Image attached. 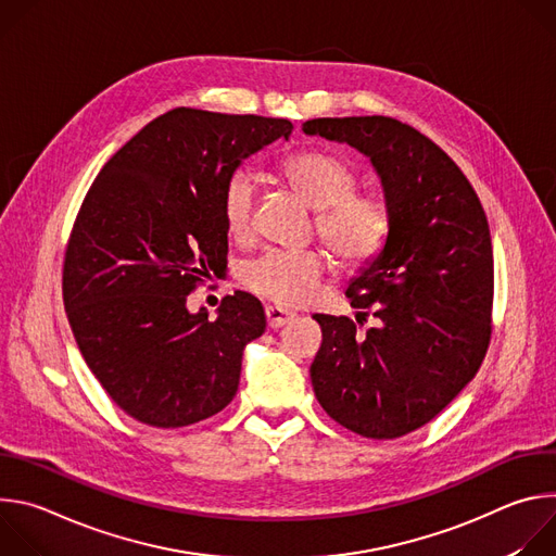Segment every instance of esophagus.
<instances>
[{
  "label": "esophagus",
  "instance_id": "esophagus-1",
  "mask_svg": "<svg viewBox=\"0 0 556 556\" xmlns=\"http://www.w3.org/2000/svg\"><path fill=\"white\" fill-rule=\"evenodd\" d=\"M266 319H268V326L273 330H277V328H283L286 324H290L294 319V312H290L286 307H279V305H268L266 307Z\"/></svg>",
  "mask_w": 556,
  "mask_h": 556
}]
</instances>
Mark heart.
Segmentation results:
<instances>
[{
    "label": "heart",
    "instance_id": "b5f03b06",
    "mask_svg": "<svg viewBox=\"0 0 556 556\" xmlns=\"http://www.w3.org/2000/svg\"><path fill=\"white\" fill-rule=\"evenodd\" d=\"M288 185L316 213L321 240L345 264H365L384 244L391 228V211L378 193L352 191L354 167L341 155L307 149L281 165ZM257 178L249 169L228 176L222 193L226 228L237 240L253 232ZM326 255L319 251H268L242 270V281L257 294L283 305L305 303L326 273Z\"/></svg>",
    "mask_w": 556,
    "mask_h": 556
}]
</instances>
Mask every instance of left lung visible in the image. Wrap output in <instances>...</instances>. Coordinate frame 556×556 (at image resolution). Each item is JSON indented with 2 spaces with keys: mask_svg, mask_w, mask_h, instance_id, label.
<instances>
[{
  "mask_svg": "<svg viewBox=\"0 0 556 556\" xmlns=\"http://www.w3.org/2000/svg\"><path fill=\"white\" fill-rule=\"evenodd\" d=\"M301 129L367 155L391 211L382 249L348 283L354 307H374L376 328L361 334L348 316H312L324 330L309 367L316 401L358 435L401 438L433 420L484 361L493 307L486 213L451 157L401 121L314 118Z\"/></svg>",
  "mask_w": 556,
  "mask_h": 556,
  "instance_id": "8db88e82",
  "label": "left lung"
}]
</instances>
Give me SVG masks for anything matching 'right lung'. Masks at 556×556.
Listing matches in <instances>:
<instances>
[{"label": "right lung", "mask_w": 556, "mask_h": 556, "mask_svg": "<svg viewBox=\"0 0 556 556\" xmlns=\"http://www.w3.org/2000/svg\"><path fill=\"white\" fill-rule=\"evenodd\" d=\"M292 134L286 118L178 108L125 142L90 187L63 264V305L110 399L149 427L178 429L237 393L244 348L266 330L249 292L215 319L187 294L226 268L222 193L249 155Z\"/></svg>", "instance_id": "add662e5"}]
</instances>
